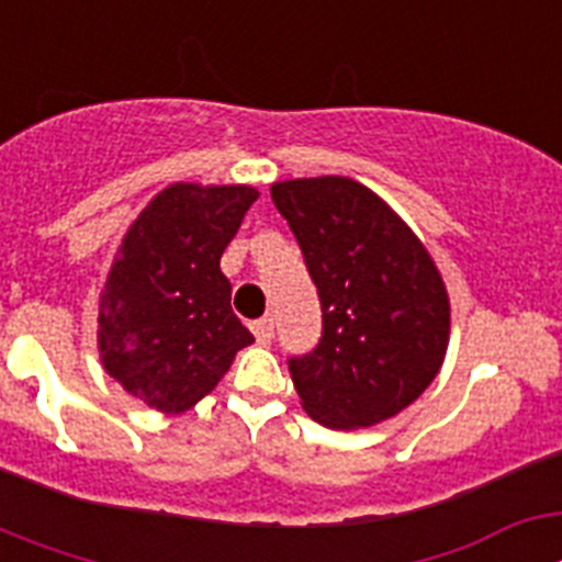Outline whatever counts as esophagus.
Masks as SVG:
<instances>
[{
  "label": "esophagus",
  "instance_id": "esophagus-1",
  "mask_svg": "<svg viewBox=\"0 0 562 562\" xmlns=\"http://www.w3.org/2000/svg\"><path fill=\"white\" fill-rule=\"evenodd\" d=\"M252 335H256L258 342H270L272 335H276V324H272V317H258V321H252L250 324Z\"/></svg>",
  "mask_w": 562,
  "mask_h": 562
}]
</instances>
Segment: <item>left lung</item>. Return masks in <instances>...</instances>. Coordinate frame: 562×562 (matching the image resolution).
<instances>
[{
  "label": "left lung",
  "instance_id": "1",
  "mask_svg": "<svg viewBox=\"0 0 562 562\" xmlns=\"http://www.w3.org/2000/svg\"><path fill=\"white\" fill-rule=\"evenodd\" d=\"M317 286L324 335L290 357L306 414L335 430L408 408L439 374L450 301L434 258L371 188L349 177L270 188Z\"/></svg>",
  "mask_w": 562,
  "mask_h": 562
}]
</instances>
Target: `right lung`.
<instances>
[{
	"mask_svg": "<svg viewBox=\"0 0 562 562\" xmlns=\"http://www.w3.org/2000/svg\"><path fill=\"white\" fill-rule=\"evenodd\" d=\"M256 200L250 186L173 182L123 236L98 306V349L106 374L148 408H193L252 342L220 258Z\"/></svg>",
	"mask_w": 562,
	"mask_h": 562,
	"instance_id": "right-lung-1",
	"label": "right lung"
}]
</instances>
